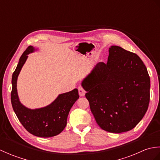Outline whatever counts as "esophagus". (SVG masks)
Masks as SVG:
<instances>
[{
    "instance_id": "34e87169",
    "label": "esophagus",
    "mask_w": 160,
    "mask_h": 160,
    "mask_svg": "<svg viewBox=\"0 0 160 160\" xmlns=\"http://www.w3.org/2000/svg\"><path fill=\"white\" fill-rule=\"evenodd\" d=\"M78 92H79V95L81 97H83L85 96L86 91L84 90L82 87H78Z\"/></svg>"
}]
</instances>
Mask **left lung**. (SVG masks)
<instances>
[{"label": "left lung", "instance_id": "1", "mask_svg": "<svg viewBox=\"0 0 160 160\" xmlns=\"http://www.w3.org/2000/svg\"><path fill=\"white\" fill-rule=\"evenodd\" d=\"M107 63H98L81 85L97 124L120 133L131 130L147 112L151 81L137 54L119 46L108 49Z\"/></svg>", "mask_w": 160, "mask_h": 160}]
</instances>
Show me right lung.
I'll return each instance as SVG.
<instances>
[{"instance_id": "obj_1", "label": "right lung", "mask_w": 160, "mask_h": 160, "mask_svg": "<svg viewBox=\"0 0 160 160\" xmlns=\"http://www.w3.org/2000/svg\"><path fill=\"white\" fill-rule=\"evenodd\" d=\"M36 49L29 46L20 56L12 78L11 102L17 118L30 133L37 137L50 138L58 135L67 125V117L71 108L79 98L78 90L59 94L50 104L42 108L32 109L20 102L17 92V80L29 53Z\"/></svg>"}]
</instances>
